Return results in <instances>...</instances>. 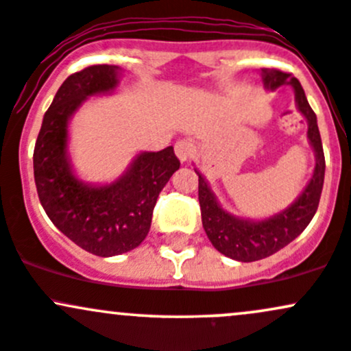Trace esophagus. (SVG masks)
Returning a JSON list of instances; mask_svg holds the SVG:
<instances>
[{
	"label": "esophagus",
	"instance_id": "1",
	"mask_svg": "<svg viewBox=\"0 0 351 351\" xmlns=\"http://www.w3.org/2000/svg\"><path fill=\"white\" fill-rule=\"evenodd\" d=\"M176 156L180 162H187L192 156V144L187 141H179L176 144Z\"/></svg>",
	"mask_w": 351,
	"mask_h": 351
}]
</instances>
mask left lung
<instances>
[{"label":"left lung","instance_id":"obj_1","mask_svg":"<svg viewBox=\"0 0 351 351\" xmlns=\"http://www.w3.org/2000/svg\"><path fill=\"white\" fill-rule=\"evenodd\" d=\"M261 77L266 90H276L282 85H291L295 90L296 108L308 123L306 135L315 152V171L310 182L291 206L266 219L254 221L237 217L222 209L209 182L195 169V174L199 176V204H201L202 226L206 234L221 254L241 263L267 258L296 239L306 229L318 209L323 180H325V154H323L318 122L315 112L308 104L303 86L291 73H285L276 69H263Z\"/></svg>","mask_w":351,"mask_h":351}]
</instances>
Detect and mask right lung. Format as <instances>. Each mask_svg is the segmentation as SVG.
Returning a JSON list of instances; mask_svg holds the SVG:
<instances>
[{"label":"right lung","instance_id":"obj_1","mask_svg":"<svg viewBox=\"0 0 351 351\" xmlns=\"http://www.w3.org/2000/svg\"><path fill=\"white\" fill-rule=\"evenodd\" d=\"M115 65H93L70 75L56 92L33 152L38 197L51 222L82 250L101 258L123 254L149 234L157 197L180 167L174 147L141 152L110 184H90L75 174L69 123L90 97L119 86Z\"/></svg>","mask_w":351,"mask_h":351}]
</instances>
